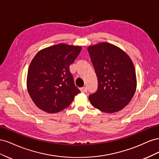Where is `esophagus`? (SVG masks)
Here are the masks:
<instances>
[{
    "label": "esophagus",
    "instance_id": "1",
    "mask_svg": "<svg viewBox=\"0 0 159 159\" xmlns=\"http://www.w3.org/2000/svg\"><path fill=\"white\" fill-rule=\"evenodd\" d=\"M80 91H81L82 93H87L88 89H87V88L84 87V88H81L80 89Z\"/></svg>",
    "mask_w": 159,
    "mask_h": 159
}]
</instances>
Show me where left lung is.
Here are the masks:
<instances>
[{
	"instance_id": "1",
	"label": "left lung",
	"mask_w": 159,
	"mask_h": 159,
	"mask_svg": "<svg viewBox=\"0 0 159 159\" xmlns=\"http://www.w3.org/2000/svg\"><path fill=\"white\" fill-rule=\"evenodd\" d=\"M88 50L98 80L96 92L89 96L93 106L113 113L127 106L137 88L135 70L130 57L108 42L89 46Z\"/></svg>"
}]
</instances>
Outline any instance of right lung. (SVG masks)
Instances as JSON below:
<instances>
[{
    "label": "right lung",
    "mask_w": 159,
    "mask_h": 159,
    "mask_svg": "<svg viewBox=\"0 0 159 159\" xmlns=\"http://www.w3.org/2000/svg\"><path fill=\"white\" fill-rule=\"evenodd\" d=\"M81 48L61 43L40 50L34 57L28 71L26 86L36 107L48 113L60 112L80 93L70 66Z\"/></svg>",
    "instance_id": "add662e5"
}]
</instances>
